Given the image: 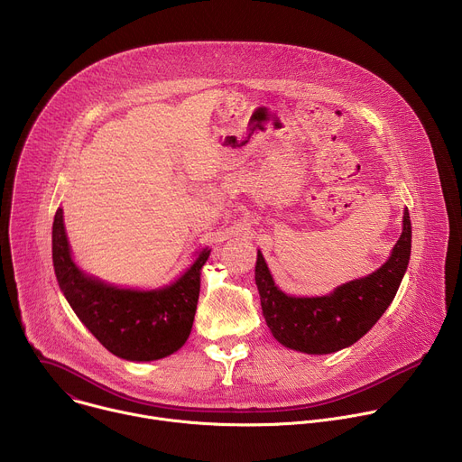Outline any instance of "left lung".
<instances>
[{
	"label": "left lung",
	"mask_w": 462,
	"mask_h": 462,
	"mask_svg": "<svg viewBox=\"0 0 462 462\" xmlns=\"http://www.w3.org/2000/svg\"><path fill=\"white\" fill-rule=\"evenodd\" d=\"M410 254L411 221L410 212L404 210L402 236L376 273L349 282L328 296L294 298L274 285L265 259L257 252L255 285L263 316L274 338L307 355H327L353 346L380 319L397 294Z\"/></svg>",
	"instance_id": "1"
}]
</instances>
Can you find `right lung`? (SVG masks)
<instances>
[{
	"label": "right lung",
	"instance_id": "obj_1",
	"mask_svg": "<svg viewBox=\"0 0 462 462\" xmlns=\"http://www.w3.org/2000/svg\"><path fill=\"white\" fill-rule=\"evenodd\" d=\"M208 255L210 250L205 248L173 285L159 291L109 287L75 265L61 208L54 214L52 263L60 289L93 337L109 353L125 360H159L184 346L199 300L201 269Z\"/></svg>",
	"mask_w": 462,
	"mask_h": 462
}]
</instances>
